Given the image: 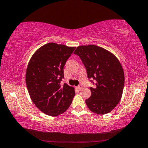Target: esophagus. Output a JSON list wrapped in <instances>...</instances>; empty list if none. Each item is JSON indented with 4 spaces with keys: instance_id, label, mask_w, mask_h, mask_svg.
<instances>
[{
    "instance_id": "obj_1",
    "label": "esophagus",
    "mask_w": 148,
    "mask_h": 148,
    "mask_svg": "<svg viewBox=\"0 0 148 148\" xmlns=\"http://www.w3.org/2000/svg\"><path fill=\"white\" fill-rule=\"evenodd\" d=\"M83 85H81V84H79V86H77V89H79V90H81L82 88H83Z\"/></svg>"
}]
</instances>
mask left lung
Here are the masks:
<instances>
[{"mask_svg":"<svg viewBox=\"0 0 148 148\" xmlns=\"http://www.w3.org/2000/svg\"><path fill=\"white\" fill-rule=\"evenodd\" d=\"M74 54L81 58L88 78L94 84L85 101L89 110L100 115L110 113L122 96L125 75L121 64L112 53L96 45L79 46Z\"/></svg>","mask_w":148,"mask_h":148,"instance_id":"1","label":"left lung"}]
</instances>
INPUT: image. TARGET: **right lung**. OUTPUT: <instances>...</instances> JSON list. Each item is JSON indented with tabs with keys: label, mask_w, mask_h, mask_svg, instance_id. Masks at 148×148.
<instances>
[{
	"label": "right lung",
	"mask_w": 148,
	"mask_h": 148,
	"mask_svg": "<svg viewBox=\"0 0 148 148\" xmlns=\"http://www.w3.org/2000/svg\"><path fill=\"white\" fill-rule=\"evenodd\" d=\"M75 49L50 42L38 48L29 62L25 75L29 94L35 105L48 115L64 113L75 95L73 87L60 84L64 65Z\"/></svg>",
	"instance_id": "obj_1"
}]
</instances>
